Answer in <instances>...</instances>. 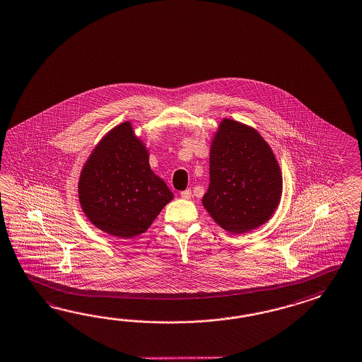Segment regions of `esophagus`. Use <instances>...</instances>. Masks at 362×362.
<instances>
[{
	"label": "esophagus",
	"instance_id": "1",
	"mask_svg": "<svg viewBox=\"0 0 362 362\" xmlns=\"http://www.w3.org/2000/svg\"><path fill=\"white\" fill-rule=\"evenodd\" d=\"M180 197L185 199V200H189V199L192 197V191H191L189 188L185 189V191H182V192H180Z\"/></svg>",
	"mask_w": 362,
	"mask_h": 362
}]
</instances>
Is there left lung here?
Segmentation results:
<instances>
[{"mask_svg": "<svg viewBox=\"0 0 362 362\" xmlns=\"http://www.w3.org/2000/svg\"><path fill=\"white\" fill-rule=\"evenodd\" d=\"M210 185L202 204L223 230L248 233L266 223L281 197V173L257 131L225 118L210 146Z\"/></svg>", "mask_w": 362, "mask_h": 362, "instance_id": "8db88e82", "label": "left lung"}]
</instances>
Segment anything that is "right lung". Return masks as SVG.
Instances as JSON below:
<instances>
[{"mask_svg": "<svg viewBox=\"0 0 362 362\" xmlns=\"http://www.w3.org/2000/svg\"><path fill=\"white\" fill-rule=\"evenodd\" d=\"M78 188L89 221L123 239L145 233L174 197L151 169L148 149L129 122L100 140L81 169Z\"/></svg>", "mask_w": 362, "mask_h": 362, "instance_id": "1", "label": "right lung"}]
</instances>
